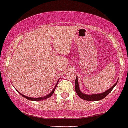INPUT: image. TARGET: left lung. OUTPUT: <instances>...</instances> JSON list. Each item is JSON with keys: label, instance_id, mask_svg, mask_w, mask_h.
<instances>
[{"label": "left lung", "instance_id": "left-lung-1", "mask_svg": "<svg viewBox=\"0 0 128 128\" xmlns=\"http://www.w3.org/2000/svg\"><path fill=\"white\" fill-rule=\"evenodd\" d=\"M118 82V80L112 87H111L110 88L107 90L106 91L102 92V93L87 94L83 93V92L80 90V88H79V84H78V77H76V81H75V89H76V92H77V95L78 96V97H80L81 99L87 101H92V102H93V101H99L101 100L104 99V98H105V97L112 91V90H113L114 88L116 86Z\"/></svg>", "mask_w": 128, "mask_h": 128}]
</instances>
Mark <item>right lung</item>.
Here are the masks:
<instances>
[{"label": "right lung", "instance_id": "obj_1", "mask_svg": "<svg viewBox=\"0 0 128 128\" xmlns=\"http://www.w3.org/2000/svg\"><path fill=\"white\" fill-rule=\"evenodd\" d=\"M58 82H59V80H58V81H57V83H56V85H55L54 88L53 90H52V91H51V92H50V94H48V95L44 96H42V97H39V98H32V97H29V96H25V95H23V94H22V93H20V92H18H18L21 95L23 96L24 97V98H26V99L29 100H32V101H42V100H45V99H47V98H50V96H51L52 95V94H53L54 91L55 89H56V86H57V84H58Z\"/></svg>", "mask_w": 128, "mask_h": 128}]
</instances>
